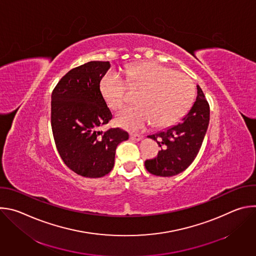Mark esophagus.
Returning <instances> with one entry per match:
<instances>
[{"instance_id":"1","label":"esophagus","mask_w":256,"mask_h":256,"mask_svg":"<svg viewBox=\"0 0 256 256\" xmlns=\"http://www.w3.org/2000/svg\"><path fill=\"white\" fill-rule=\"evenodd\" d=\"M130 138L132 140H140L142 138V136L140 134H130Z\"/></svg>"}]
</instances>
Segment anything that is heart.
Returning a JSON list of instances; mask_svg holds the SVG:
<instances>
[{"mask_svg":"<svg viewBox=\"0 0 256 256\" xmlns=\"http://www.w3.org/2000/svg\"><path fill=\"white\" fill-rule=\"evenodd\" d=\"M124 79L118 72L108 70L99 88L107 105L120 109L128 99L130 89L142 90L136 106H128L116 116L118 126L140 130L154 124L167 128L184 116L192 104L194 85L184 74L154 62L130 66Z\"/></svg>","mask_w":256,"mask_h":256,"instance_id":"b5f03b06","label":"heart"}]
</instances>
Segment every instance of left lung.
Returning <instances> with one entry per match:
<instances>
[{
  "instance_id": "left-lung-1",
  "label": "left lung",
  "mask_w": 256,
  "mask_h": 256,
  "mask_svg": "<svg viewBox=\"0 0 256 256\" xmlns=\"http://www.w3.org/2000/svg\"><path fill=\"white\" fill-rule=\"evenodd\" d=\"M210 122V105L200 86L190 112L165 130L148 136L161 147L158 155L144 161V167L156 176L169 177L184 171L196 159Z\"/></svg>"
}]
</instances>
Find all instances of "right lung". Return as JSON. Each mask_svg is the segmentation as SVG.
Wrapping results in <instances>:
<instances>
[{"label": "right lung", "mask_w": 256, "mask_h": 256, "mask_svg": "<svg viewBox=\"0 0 256 256\" xmlns=\"http://www.w3.org/2000/svg\"><path fill=\"white\" fill-rule=\"evenodd\" d=\"M109 62H89L68 70L52 93L50 124L64 163L83 177L99 178L112 171L118 144L128 138L118 128L103 132L112 114L99 84Z\"/></svg>", "instance_id": "right-lung-1"}]
</instances>
